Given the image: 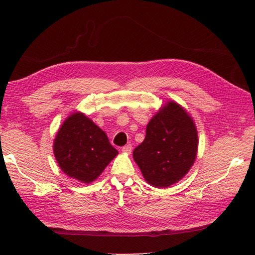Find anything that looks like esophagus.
Listing matches in <instances>:
<instances>
[{
    "mask_svg": "<svg viewBox=\"0 0 255 255\" xmlns=\"http://www.w3.org/2000/svg\"><path fill=\"white\" fill-rule=\"evenodd\" d=\"M131 149H132V147H131V145H130V144L125 145L124 147L122 148L123 152H124V153H126V154H130V153H131Z\"/></svg>",
    "mask_w": 255,
    "mask_h": 255,
    "instance_id": "34e87169",
    "label": "esophagus"
}]
</instances>
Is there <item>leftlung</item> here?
Instances as JSON below:
<instances>
[{"instance_id": "1", "label": "left lung", "mask_w": 255, "mask_h": 255, "mask_svg": "<svg viewBox=\"0 0 255 255\" xmlns=\"http://www.w3.org/2000/svg\"><path fill=\"white\" fill-rule=\"evenodd\" d=\"M197 149L198 132L192 118L170 101L149 120L145 139L133 149L132 157L147 183L167 188L191 169Z\"/></svg>"}]
</instances>
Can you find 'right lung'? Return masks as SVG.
Masks as SVG:
<instances>
[{"instance_id":"obj_1","label":"right lung","mask_w":255,"mask_h":255,"mask_svg":"<svg viewBox=\"0 0 255 255\" xmlns=\"http://www.w3.org/2000/svg\"><path fill=\"white\" fill-rule=\"evenodd\" d=\"M54 154L63 172L83 183H91L118 155L106 132L81 112H74L60 126Z\"/></svg>"}]
</instances>
